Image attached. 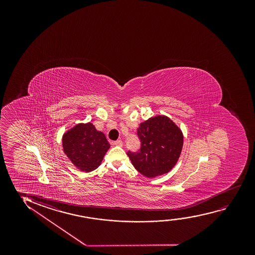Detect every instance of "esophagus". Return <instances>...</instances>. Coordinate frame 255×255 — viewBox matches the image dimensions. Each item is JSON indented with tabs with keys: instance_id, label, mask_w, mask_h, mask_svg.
Returning a JSON list of instances; mask_svg holds the SVG:
<instances>
[{
	"instance_id": "esophagus-1",
	"label": "esophagus",
	"mask_w": 255,
	"mask_h": 255,
	"mask_svg": "<svg viewBox=\"0 0 255 255\" xmlns=\"http://www.w3.org/2000/svg\"><path fill=\"white\" fill-rule=\"evenodd\" d=\"M113 144L117 145V146H123V142L121 140H117L113 143Z\"/></svg>"
}]
</instances>
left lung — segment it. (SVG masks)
Returning a JSON list of instances; mask_svg holds the SVG:
<instances>
[{
	"label": "left lung",
	"instance_id": "left-lung-1",
	"mask_svg": "<svg viewBox=\"0 0 255 255\" xmlns=\"http://www.w3.org/2000/svg\"><path fill=\"white\" fill-rule=\"evenodd\" d=\"M141 147L127 155L136 171L147 178H155L171 171L183 148L181 129L166 116H156L141 123L137 129Z\"/></svg>",
	"mask_w": 255,
	"mask_h": 255
}]
</instances>
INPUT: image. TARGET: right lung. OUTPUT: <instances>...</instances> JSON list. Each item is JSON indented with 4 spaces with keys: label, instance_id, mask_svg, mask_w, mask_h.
<instances>
[{
    "label": "right lung",
    "instance_id": "add662e5",
    "mask_svg": "<svg viewBox=\"0 0 255 255\" xmlns=\"http://www.w3.org/2000/svg\"><path fill=\"white\" fill-rule=\"evenodd\" d=\"M64 153L80 171L90 172L101 164L110 143L91 123L78 124L63 136Z\"/></svg>",
    "mask_w": 255,
    "mask_h": 255
}]
</instances>
